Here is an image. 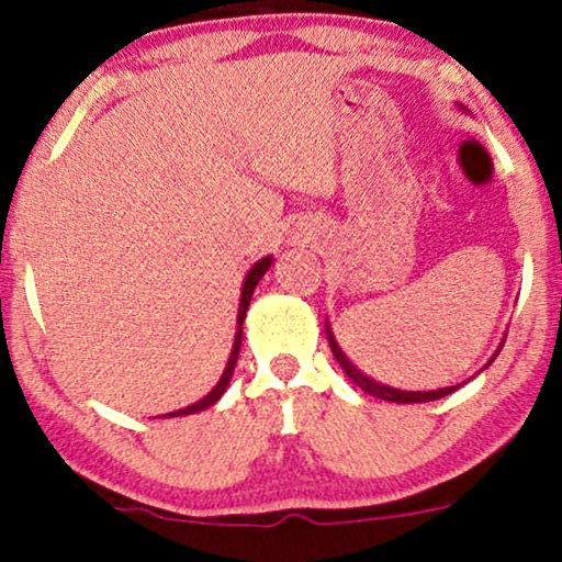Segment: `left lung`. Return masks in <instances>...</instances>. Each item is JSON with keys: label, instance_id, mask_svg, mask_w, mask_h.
I'll return each mask as SVG.
<instances>
[{"label": "left lung", "instance_id": "1", "mask_svg": "<svg viewBox=\"0 0 562 562\" xmlns=\"http://www.w3.org/2000/svg\"><path fill=\"white\" fill-rule=\"evenodd\" d=\"M463 110H465V106H463ZM325 327H327L329 348H333V356L337 358V363H340L345 375H348V379H350L352 383H356L358 389H363L366 394H371V396H375V398H383V402H394V404H422V402H435V398H442V396H448V394H452V391L460 389V383H458V386L437 389V391H402V389L386 386V383L373 381L371 375H366L356 363H350V358L345 356L340 345H337L335 335H333V327H329V322H325ZM502 348H504V340H502V345H498V350L494 352V356H491V360H488L486 366L494 363L498 352H502ZM486 366H483V368H486ZM483 368H481V371H483Z\"/></svg>", "mask_w": 562, "mask_h": 562}]
</instances>
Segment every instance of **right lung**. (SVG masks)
Wrapping results in <instances>:
<instances>
[{
  "instance_id": "1",
  "label": "right lung",
  "mask_w": 562,
  "mask_h": 562,
  "mask_svg": "<svg viewBox=\"0 0 562 562\" xmlns=\"http://www.w3.org/2000/svg\"><path fill=\"white\" fill-rule=\"evenodd\" d=\"M271 263H273V256H266V258H260L256 266L250 268L248 271V276H245V281H243V291H240V310H237V333H235V342H233V352H229V358H227V366H225V371H222V375H220V381H217V386H214L210 394H206L204 398H199L196 404H189V406H183V409H179V412H171V414H164V417H187V414H196V412H204L206 406H212V404H217L220 398H222V394H225L227 391V386H229V379H233V371H235V363H237V356H240V342H243V322H245V314H248V306H250V299H252V291H256V286H258V281L263 279L266 276V271L268 268H271Z\"/></svg>"
}]
</instances>
